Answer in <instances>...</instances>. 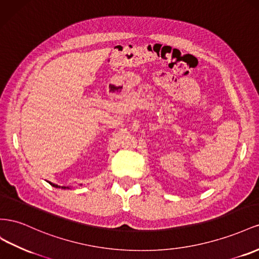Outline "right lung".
I'll use <instances>...</instances> for the list:
<instances>
[{
	"label": "right lung",
	"instance_id": "right-lung-1",
	"mask_svg": "<svg viewBox=\"0 0 259 259\" xmlns=\"http://www.w3.org/2000/svg\"><path fill=\"white\" fill-rule=\"evenodd\" d=\"M50 184H51V186H53V187H55V188H61V187H58V186H56V184H54V183H51V182H50ZM62 189H68V187H67V188H66V187H62Z\"/></svg>",
	"mask_w": 259,
	"mask_h": 259
}]
</instances>
